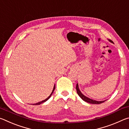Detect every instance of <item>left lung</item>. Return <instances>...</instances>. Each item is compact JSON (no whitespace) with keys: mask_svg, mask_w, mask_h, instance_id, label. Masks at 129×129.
I'll return each instance as SVG.
<instances>
[{"mask_svg":"<svg viewBox=\"0 0 129 129\" xmlns=\"http://www.w3.org/2000/svg\"><path fill=\"white\" fill-rule=\"evenodd\" d=\"M109 41H110V42L113 43V42L112 40H109ZM76 90H77V93L78 94V95L80 96L81 99L82 100H84V101H85L86 102H88V103L92 104H101V103H102V102H104L106 101V100H105V101H95V100H94L93 99H89V98H88V97H86V96L84 95L81 93V91H80V89H79V87H78V84H77V85H76Z\"/></svg>","mask_w":129,"mask_h":129,"instance_id":"left-lung-1","label":"left lung"}]
</instances>
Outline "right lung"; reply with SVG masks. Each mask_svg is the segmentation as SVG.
Instances as JSON below:
<instances>
[{"instance_id": "add662e5", "label": "right lung", "mask_w": 129, "mask_h": 129, "mask_svg": "<svg viewBox=\"0 0 129 129\" xmlns=\"http://www.w3.org/2000/svg\"><path fill=\"white\" fill-rule=\"evenodd\" d=\"M54 89H55V85H54V87H53V90H52V93H51V94L49 95V96L48 98H47L45 100H43V101H40V102H38V103H36V104H34L33 105H40L41 104H42V103H43V102H45V101H47L48 100V99H49V98L51 97V95H52V94H53V91H54Z\"/></svg>"}]
</instances>
